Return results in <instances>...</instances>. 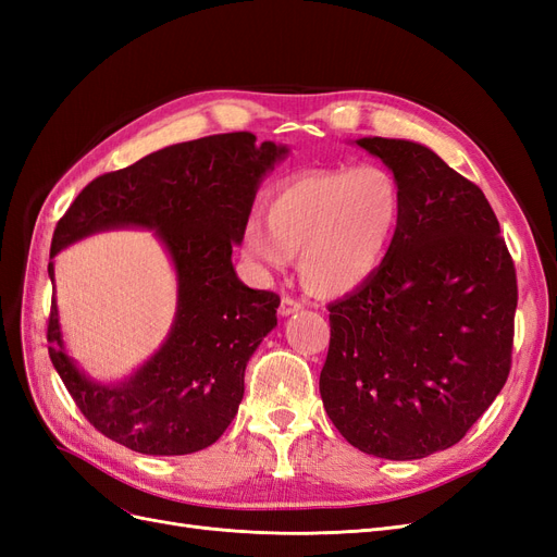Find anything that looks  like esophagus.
Here are the masks:
<instances>
[{"label":"esophagus","mask_w":557,"mask_h":557,"mask_svg":"<svg viewBox=\"0 0 557 557\" xmlns=\"http://www.w3.org/2000/svg\"><path fill=\"white\" fill-rule=\"evenodd\" d=\"M305 309V305H301L299 299H295V297H290V295H283L281 297V307H278V313L281 315H290V313H297V311H301Z\"/></svg>","instance_id":"1"}]
</instances>
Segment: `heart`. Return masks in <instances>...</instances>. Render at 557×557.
<instances>
[{"mask_svg":"<svg viewBox=\"0 0 557 557\" xmlns=\"http://www.w3.org/2000/svg\"><path fill=\"white\" fill-rule=\"evenodd\" d=\"M264 221H250L242 234L250 262L283 269L299 256V278L309 293L342 297L391 256L404 221V193L381 164L309 170L269 193Z\"/></svg>","mask_w":557,"mask_h":557,"instance_id":"1","label":"heart"}]
</instances>
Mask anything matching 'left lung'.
<instances>
[{
  "label": "left lung",
  "instance_id": "left-lung-1",
  "mask_svg": "<svg viewBox=\"0 0 557 557\" xmlns=\"http://www.w3.org/2000/svg\"><path fill=\"white\" fill-rule=\"evenodd\" d=\"M358 144L393 170L404 221L379 272L327 307L320 397L350 446L418 460L458 444L507 383L516 267L476 183L413 141Z\"/></svg>",
  "mask_w": 557,
  "mask_h": 557
}]
</instances>
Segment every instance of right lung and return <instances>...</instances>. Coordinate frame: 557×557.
Masks as SVG:
<instances>
[{
  "instance_id": "obj_1",
  "label": "right lung",
  "mask_w": 557,
  "mask_h": 557,
  "mask_svg": "<svg viewBox=\"0 0 557 557\" xmlns=\"http://www.w3.org/2000/svg\"><path fill=\"white\" fill-rule=\"evenodd\" d=\"M288 150L227 132L162 148L90 181L60 218L50 258L92 232L139 225L160 234L178 272V311L162 348L121 385L83 376L48 313V356L88 423L146 455L211 446L244 397L252 350L276 325L281 297L244 285L232 267L260 178ZM53 281V262L48 264Z\"/></svg>"
}]
</instances>
